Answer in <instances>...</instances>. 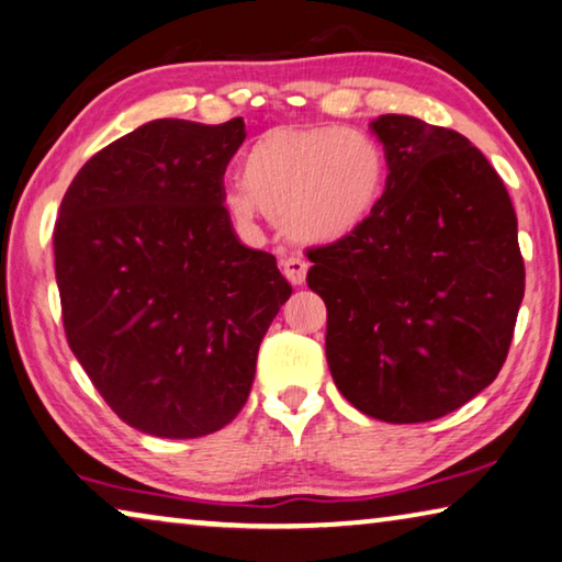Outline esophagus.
<instances>
[{
  "mask_svg": "<svg viewBox=\"0 0 562 562\" xmlns=\"http://www.w3.org/2000/svg\"><path fill=\"white\" fill-rule=\"evenodd\" d=\"M282 272L292 284H303L307 278V262L303 257H284L282 259Z\"/></svg>",
  "mask_w": 562,
  "mask_h": 562,
  "instance_id": "esophagus-1",
  "label": "esophagus"
}]
</instances>
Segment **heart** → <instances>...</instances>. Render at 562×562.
Instances as JSON below:
<instances>
[{
	"instance_id": "b5f03b06",
	"label": "heart",
	"mask_w": 562,
	"mask_h": 562,
	"mask_svg": "<svg viewBox=\"0 0 562 562\" xmlns=\"http://www.w3.org/2000/svg\"><path fill=\"white\" fill-rule=\"evenodd\" d=\"M379 140L342 125H282L259 136L241 161L245 187L227 206L247 222L257 212L280 222L292 239L333 245L361 229L386 189Z\"/></svg>"
}]
</instances>
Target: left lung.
<instances>
[{
  "label": "left lung",
  "instance_id": "left-lung-1",
  "mask_svg": "<svg viewBox=\"0 0 562 562\" xmlns=\"http://www.w3.org/2000/svg\"><path fill=\"white\" fill-rule=\"evenodd\" d=\"M371 128L386 191L361 229L307 249L310 290L328 307L325 356L366 416L422 424L497 379L525 295L505 183L462 133L412 115Z\"/></svg>",
  "mask_w": 562,
  "mask_h": 562
}]
</instances>
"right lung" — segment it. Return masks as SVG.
I'll list each match as a JSON object with an SVG mask.
<instances>
[{
  "mask_svg": "<svg viewBox=\"0 0 562 562\" xmlns=\"http://www.w3.org/2000/svg\"><path fill=\"white\" fill-rule=\"evenodd\" d=\"M245 121H150L90 158L55 222L70 350L105 404L164 439L220 431L247 404L257 350L292 295L224 206Z\"/></svg>",
  "mask_w": 562,
  "mask_h": 562,
  "instance_id": "add662e5",
  "label": "right lung"
}]
</instances>
